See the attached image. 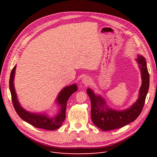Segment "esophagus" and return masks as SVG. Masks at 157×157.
Instances as JSON below:
<instances>
[{
	"mask_svg": "<svg viewBox=\"0 0 157 157\" xmlns=\"http://www.w3.org/2000/svg\"><path fill=\"white\" fill-rule=\"evenodd\" d=\"M91 82V79L88 76H85L82 78V83L85 84V85H88Z\"/></svg>",
	"mask_w": 157,
	"mask_h": 157,
	"instance_id": "1",
	"label": "esophagus"
}]
</instances>
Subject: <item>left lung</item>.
I'll use <instances>...</instances> for the list:
<instances>
[{
	"label": "left lung",
	"instance_id": "8db88e82",
	"mask_svg": "<svg viewBox=\"0 0 157 157\" xmlns=\"http://www.w3.org/2000/svg\"><path fill=\"white\" fill-rule=\"evenodd\" d=\"M141 75V86L136 101L126 109L118 111L110 108L101 96L88 88L86 92L91 101V118L94 124L103 131L117 129L134 121L143 109L149 87V75L144 57L137 55L136 59Z\"/></svg>",
	"mask_w": 157,
	"mask_h": 157
}]
</instances>
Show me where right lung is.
I'll return each instance as SVG.
<instances>
[{
	"label": "right lung",
	"instance_id": "right-lung-1",
	"mask_svg": "<svg viewBox=\"0 0 157 157\" xmlns=\"http://www.w3.org/2000/svg\"><path fill=\"white\" fill-rule=\"evenodd\" d=\"M16 68V65L14 66L11 72L9 86H10L13 107L17 115L20 116L21 119L36 128L48 130L58 129L63 124L65 120L67 101L71 95L78 90L77 85L76 84H71L70 86L64 87L61 90L55 101V103L59 108H58V111L54 116L50 117L47 115L46 112L44 113H31L23 109L19 102L13 83Z\"/></svg>",
	"mask_w": 157,
	"mask_h": 157
}]
</instances>
